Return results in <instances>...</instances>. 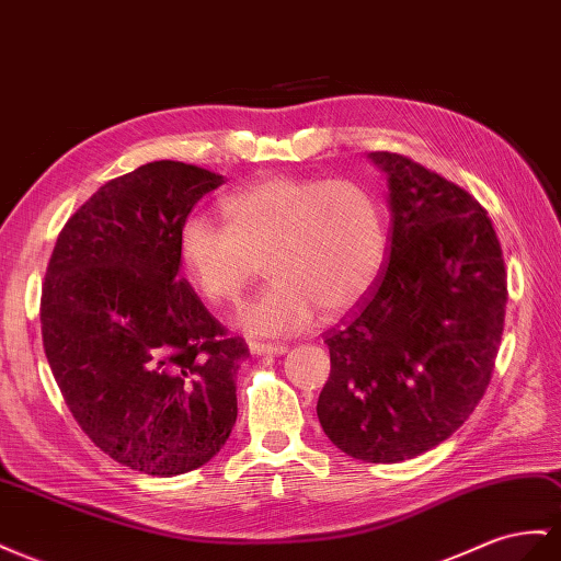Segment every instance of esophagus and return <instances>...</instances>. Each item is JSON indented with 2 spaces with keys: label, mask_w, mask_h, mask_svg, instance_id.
<instances>
[{
  "label": "esophagus",
  "mask_w": 561,
  "mask_h": 561,
  "mask_svg": "<svg viewBox=\"0 0 561 561\" xmlns=\"http://www.w3.org/2000/svg\"><path fill=\"white\" fill-rule=\"evenodd\" d=\"M250 352L252 354H285L287 346L285 344H271V342L250 340Z\"/></svg>",
  "instance_id": "obj_1"
}]
</instances>
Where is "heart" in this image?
<instances>
[{"label": "heart", "mask_w": 561, "mask_h": 561, "mask_svg": "<svg viewBox=\"0 0 561 561\" xmlns=\"http://www.w3.org/2000/svg\"><path fill=\"white\" fill-rule=\"evenodd\" d=\"M226 224L191 215L179 260L211 307H233L266 262L274 278L240 311L254 335H295L316 309L342 313L370 293L389 250L380 198L354 179H268L221 205Z\"/></svg>", "instance_id": "1"}]
</instances>
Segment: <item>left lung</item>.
<instances>
[{
    "mask_svg": "<svg viewBox=\"0 0 561 561\" xmlns=\"http://www.w3.org/2000/svg\"><path fill=\"white\" fill-rule=\"evenodd\" d=\"M389 184V262L323 340L330 377L316 413L366 462H401L462 427L501 346L507 274L474 195L401 153L375 150Z\"/></svg>",
    "mask_w": 561,
    "mask_h": 561,
    "instance_id": "1",
    "label": "left lung"
}]
</instances>
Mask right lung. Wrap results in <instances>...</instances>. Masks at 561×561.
Instances as JSON below:
<instances>
[{
    "label": "right lung",
    "mask_w": 561,
    "mask_h": 561,
    "mask_svg": "<svg viewBox=\"0 0 561 561\" xmlns=\"http://www.w3.org/2000/svg\"><path fill=\"white\" fill-rule=\"evenodd\" d=\"M224 176L156 160L111 179L66 221L42 283V342L82 432L150 477L205 465L238 415L250 356L188 280L179 229Z\"/></svg>",
    "instance_id": "add662e5"
}]
</instances>
